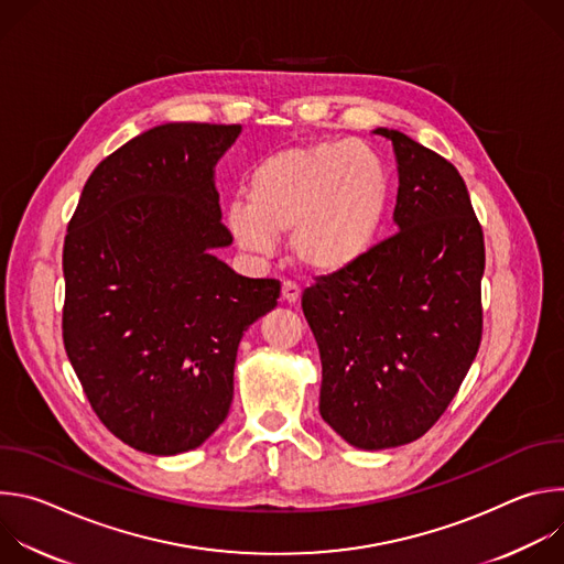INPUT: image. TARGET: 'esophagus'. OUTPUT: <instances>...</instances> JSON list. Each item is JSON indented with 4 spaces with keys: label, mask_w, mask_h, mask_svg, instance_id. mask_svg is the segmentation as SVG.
<instances>
[{
    "label": "esophagus",
    "mask_w": 564,
    "mask_h": 564,
    "mask_svg": "<svg viewBox=\"0 0 564 564\" xmlns=\"http://www.w3.org/2000/svg\"><path fill=\"white\" fill-rule=\"evenodd\" d=\"M281 299H283L285 303H296V301L301 299V288H299L296 283H292V281H283V285H281Z\"/></svg>",
    "instance_id": "obj_1"
}]
</instances>
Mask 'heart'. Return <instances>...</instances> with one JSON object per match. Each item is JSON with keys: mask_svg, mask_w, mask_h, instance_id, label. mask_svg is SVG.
Listing matches in <instances>:
<instances>
[{"mask_svg": "<svg viewBox=\"0 0 564 564\" xmlns=\"http://www.w3.org/2000/svg\"><path fill=\"white\" fill-rule=\"evenodd\" d=\"M388 198V170L375 149L321 140L265 158L250 176L248 203H229L225 223L236 246L261 259L290 234L305 272L335 276L372 250Z\"/></svg>", "mask_w": 564, "mask_h": 564, "instance_id": "obj_1", "label": "heart"}]
</instances>
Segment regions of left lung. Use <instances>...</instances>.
I'll return each instance as SVG.
<instances>
[{
	"label": "left lung",
	"instance_id": "1",
	"mask_svg": "<svg viewBox=\"0 0 564 564\" xmlns=\"http://www.w3.org/2000/svg\"><path fill=\"white\" fill-rule=\"evenodd\" d=\"M397 234L321 276L301 307L321 355L318 413L350 446L415 442L446 411L481 339L485 236L459 172L397 129Z\"/></svg>",
	"mask_w": 564,
	"mask_h": 564
}]
</instances>
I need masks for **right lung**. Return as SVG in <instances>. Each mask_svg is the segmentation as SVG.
I'll list each match as a JSON object with an SVG mask.
<instances>
[{"label":"right lung","instance_id":"obj_1","mask_svg":"<svg viewBox=\"0 0 564 564\" xmlns=\"http://www.w3.org/2000/svg\"><path fill=\"white\" fill-rule=\"evenodd\" d=\"M240 124H158L89 176L64 238L62 335L100 422L149 455L200 446L227 417L238 344L276 307L274 279L214 250L216 163Z\"/></svg>","mask_w":564,"mask_h":564}]
</instances>
